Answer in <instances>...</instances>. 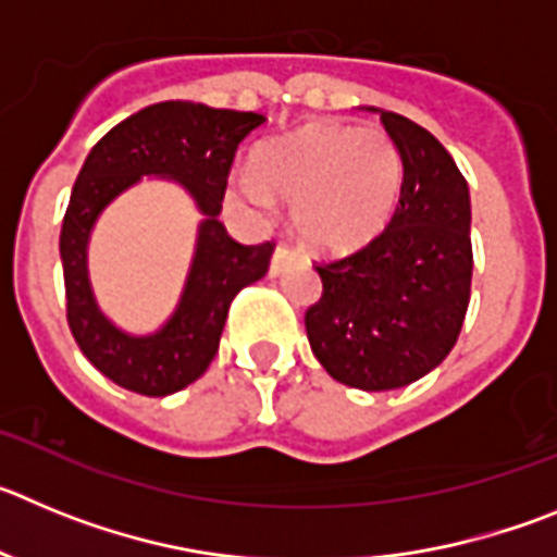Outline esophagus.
<instances>
[{
	"label": "esophagus",
	"mask_w": 557,
	"mask_h": 557,
	"mask_svg": "<svg viewBox=\"0 0 557 557\" xmlns=\"http://www.w3.org/2000/svg\"><path fill=\"white\" fill-rule=\"evenodd\" d=\"M295 262V253L287 248V245H278L273 250V259H270V275H282L289 264Z\"/></svg>",
	"instance_id": "esophagus-1"
}]
</instances>
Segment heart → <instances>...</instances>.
<instances>
[{"label": "heart", "instance_id": "b5f03b06", "mask_svg": "<svg viewBox=\"0 0 557 557\" xmlns=\"http://www.w3.org/2000/svg\"><path fill=\"white\" fill-rule=\"evenodd\" d=\"M405 166L382 127L307 125L262 145L253 172H236L225 198L264 223L275 200L293 203V225L323 253H346L385 231L401 198Z\"/></svg>", "mask_w": 557, "mask_h": 557}]
</instances>
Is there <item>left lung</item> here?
Listing matches in <instances>:
<instances>
[{"instance_id":"1","label":"left lung","mask_w":557,"mask_h":557,"mask_svg":"<svg viewBox=\"0 0 557 557\" xmlns=\"http://www.w3.org/2000/svg\"><path fill=\"white\" fill-rule=\"evenodd\" d=\"M379 113L405 166L396 214L376 239L318 264L307 337L326 373L359 391H396L435 371L471 298L469 184L446 147L401 113Z\"/></svg>"}]
</instances>
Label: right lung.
Masks as SVG:
<instances>
[{
  "instance_id": "right-lung-1",
  "label": "right lung",
  "mask_w": 557,
  "mask_h": 557,
  "mask_svg": "<svg viewBox=\"0 0 557 557\" xmlns=\"http://www.w3.org/2000/svg\"><path fill=\"white\" fill-rule=\"evenodd\" d=\"M262 113L170 100L141 108L102 136L75 181L61 228L66 321L102 376L141 396L184 391L220 348L236 293L268 273L273 245H239L220 223L236 147ZM141 177H166L190 191L205 218L176 312L150 335L120 330L99 309L87 278V239L96 220Z\"/></svg>"
}]
</instances>
